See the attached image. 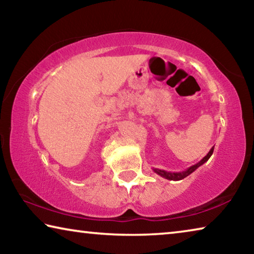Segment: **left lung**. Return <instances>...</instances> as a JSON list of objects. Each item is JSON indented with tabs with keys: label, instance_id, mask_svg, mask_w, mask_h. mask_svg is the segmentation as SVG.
Listing matches in <instances>:
<instances>
[{
	"label": "left lung",
	"instance_id": "left-lung-1",
	"mask_svg": "<svg viewBox=\"0 0 254 254\" xmlns=\"http://www.w3.org/2000/svg\"><path fill=\"white\" fill-rule=\"evenodd\" d=\"M213 151H214V147L209 150V152L206 154V156L201 159V160L199 162H197L196 165L189 167V168H187L186 170L182 171V173H171V171H166V170H162V169H157V168H153V171L156 173L157 175L161 176L162 178H166L168 180H182L184 178H186L187 176L190 175L191 173H194V171L198 168V167H200L201 165H204V163L208 160V159L210 158V156L213 154Z\"/></svg>",
	"mask_w": 254,
	"mask_h": 254
}]
</instances>
